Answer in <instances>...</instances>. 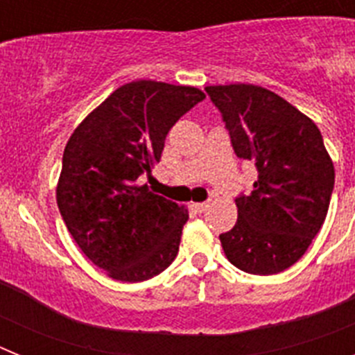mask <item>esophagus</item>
<instances>
[{
	"label": "esophagus",
	"mask_w": 355,
	"mask_h": 355,
	"mask_svg": "<svg viewBox=\"0 0 355 355\" xmlns=\"http://www.w3.org/2000/svg\"><path fill=\"white\" fill-rule=\"evenodd\" d=\"M208 202H196V205H192V208L196 209L197 213H205L206 208H208Z\"/></svg>",
	"instance_id": "esophagus-1"
}]
</instances>
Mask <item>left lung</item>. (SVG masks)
<instances>
[{
	"mask_svg": "<svg viewBox=\"0 0 355 355\" xmlns=\"http://www.w3.org/2000/svg\"><path fill=\"white\" fill-rule=\"evenodd\" d=\"M220 110L238 158L254 162L258 181L234 202L238 220L220 234L225 258L254 275L299 261L327 216L334 165L311 119L258 85L206 87Z\"/></svg>",
	"mask_w": 355,
	"mask_h": 355,
	"instance_id": "left-lung-1",
	"label": "left lung"
}]
</instances>
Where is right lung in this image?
Instances as JSON below:
<instances>
[{
	"label": "right lung",
	"instance_id": "right-lung-1",
	"mask_svg": "<svg viewBox=\"0 0 355 355\" xmlns=\"http://www.w3.org/2000/svg\"><path fill=\"white\" fill-rule=\"evenodd\" d=\"M205 97L196 87L131 81L71 135L56 202L81 252L112 279L140 283L174 261L188 209L139 178L159 162L171 128Z\"/></svg>",
	"mask_w": 355,
	"mask_h": 355
}]
</instances>
